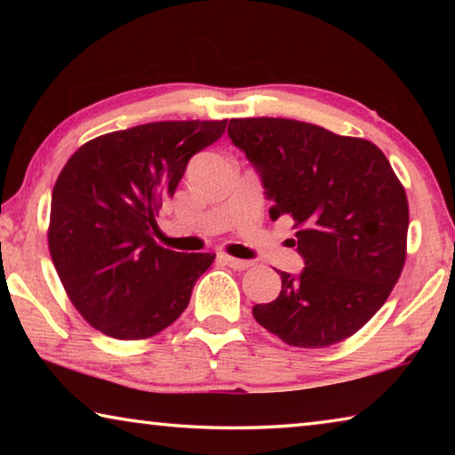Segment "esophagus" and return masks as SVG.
Segmentation results:
<instances>
[{"label": "esophagus", "instance_id": "34e87169", "mask_svg": "<svg viewBox=\"0 0 455 455\" xmlns=\"http://www.w3.org/2000/svg\"><path fill=\"white\" fill-rule=\"evenodd\" d=\"M222 263L228 265L230 268H235V271H244V268L252 267L251 260H243V259H235V257H228V255H222Z\"/></svg>", "mask_w": 455, "mask_h": 455}]
</instances>
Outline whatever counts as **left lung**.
Returning a JSON list of instances; mask_svg holds the SVG:
<instances>
[{
  "instance_id": "1",
  "label": "left lung",
  "mask_w": 455,
  "mask_h": 455,
  "mask_svg": "<svg viewBox=\"0 0 455 455\" xmlns=\"http://www.w3.org/2000/svg\"><path fill=\"white\" fill-rule=\"evenodd\" d=\"M228 138L259 172L276 220H295L299 275L252 315L292 347H329L387 301L405 263L410 209L385 154L363 138L287 118H235Z\"/></svg>"
}]
</instances>
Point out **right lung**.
<instances>
[{
    "instance_id": "obj_1",
    "label": "right lung",
    "mask_w": 455,
    "mask_h": 455,
    "mask_svg": "<svg viewBox=\"0 0 455 455\" xmlns=\"http://www.w3.org/2000/svg\"><path fill=\"white\" fill-rule=\"evenodd\" d=\"M225 128L227 120L150 122L94 138L61 168L50 255L76 309L104 335L152 337L188 307L214 255L156 244V212L188 160Z\"/></svg>"
}]
</instances>
